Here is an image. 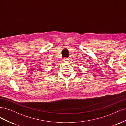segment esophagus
<instances>
[{
  "mask_svg": "<svg viewBox=\"0 0 126 126\" xmlns=\"http://www.w3.org/2000/svg\"><path fill=\"white\" fill-rule=\"evenodd\" d=\"M69 59H67V58H65V59H63V61L64 62H65V63H67V62H69Z\"/></svg>",
  "mask_w": 126,
  "mask_h": 126,
  "instance_id": "esophagus-1",
  "label": "esophagus"
}]
</instances>
